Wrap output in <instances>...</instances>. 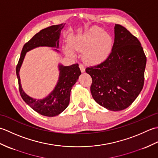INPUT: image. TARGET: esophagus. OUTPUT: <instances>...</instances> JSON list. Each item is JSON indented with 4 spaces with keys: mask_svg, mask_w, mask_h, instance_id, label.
<instances>
[{
    "mask_svg": "<svg viewBox=\"0 0 158 158\" xmlns=\"http://www.w3.org/2000/svg\"><path fill=\"white\" fill-rule=\"evenodd\" d=\"M79 68L82 73L85 72V67H84V66H83V64H79Z\"/></svg>",
    "mask_w": 158,
    "mask_h": 158,
    "instance_id": "obj_1",
    "label": "esophagus"
}]
</instances>
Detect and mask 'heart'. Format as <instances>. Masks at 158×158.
Segmentation results:
<instances>
[{"label":"heart","instance_id":"1","mask_svg":"<svg viewBox=\"0 0 158 158\" xmlns=\"http://www.w3.org/2000/svg\"><path fill=\"white\" fill-rule=\"evenodd\" d=\"M112 36L102 29L92 27L83 34L70 37L69 45L64 47V52L70 56H75V51H83L86 62L97 64L108 58L113 48Z\"/></svg>","mask_w":158,"mask_h":158}]
</instances>
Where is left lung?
Here are the masks:
<instances>
[{
	"label": "left lung",
	"mask_w": 158,
	"mask_h": 158,
	"mask_svg": "<svg viewBox=\"0 0 158 158\" xmlns=\"http://www.w3.org/2000/svg\"><path fill=\"white\" fill-rule=\"evenodd\" d=\"M113 48L105 61L86 68L91 76L93 98L105 108L122 110L132 104L143 88L147 58L140 41L115 24Z\"/></svg>",
	"instance_id": "left-lung-1"
}]
</instances>
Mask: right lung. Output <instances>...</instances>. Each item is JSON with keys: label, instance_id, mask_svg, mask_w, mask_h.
Returning <instances> with one entry per match:
<instances>
[{"label": "right lung", "instance_id": "obj_1", "mask_svg": "<svg viewBox=\"0 0 158 158\" xmlns=\"http://www.w3.org/2000/svg\"><path fill=\"white\" fill-rule=\"evenodd\" d=\"M64 25L65 23L53 25L43 29L36 33L23 45L18 65L16 66V75L18 79L19 90L22 99L36 112L47 117L58 115L69 106L70 91L74 84L79 79V75L81 74L79 64H75L69 66H64L62 64H59V79L54 89L45 98L38 100L31 98L23 92L20 82L19 70L26 52L38 47L59 48L60 32ZM54 50L58 52H59L56 49H54Z\"/></svg>", "mask_w": 158, "mask_h": 158}]
</instances>
